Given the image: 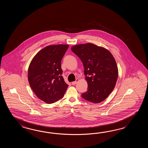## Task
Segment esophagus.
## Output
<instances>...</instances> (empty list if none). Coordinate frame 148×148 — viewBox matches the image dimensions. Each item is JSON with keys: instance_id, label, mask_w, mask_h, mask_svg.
I'll return each mask as SVG.
<instances>
[{"instance_id": "obj_1", "label": "esophagus", "mask_w": 148, "mask_h": 148, "mask_svg": "<svg viewBox=\"0 0 148 148\" xmlns=\"http://www.w3.org/2000/svg\"><path fill=\"white\" fill-rule=\"evenodd\" d=\"M79 81V79H76V80H75V82H72V85H75Z\"/></svg>"}]
</instances>
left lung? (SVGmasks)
Here are the masks:
<instances>
[{"label":"left lung","instance_id":"left-lung-1","mask_svg":"<svg viewBox=\"0 0 148 148\" xmlns=\"http://www.w3.org/2000/svg\"><path fill=\"white\" fill-rule=\"evenodd\" d=\"M82 62L88 90L82 97L93 103L104 101L113 91L118 78V68L113 56L104 47L92 43L71 47Z\"/></svg>","mask_w":148,"mask_h":148}]
</instances>
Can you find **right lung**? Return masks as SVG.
<instances>
[{"label":"right lung","instance_id":"1","mask_svg":"<svg viewBox=\"0 0 148 148\" xmlns=\"http://www.w3.org/2000/svg\"><path fill=\"white\" fill-rule=\"evenodd\" d=\"M69 45H49L40 51L28 67V80L35 94L47 104L63 98L68 85L62 76L61 62Z\"/></svg>","mask_w":148,"mask_h":148}]
</instances>
